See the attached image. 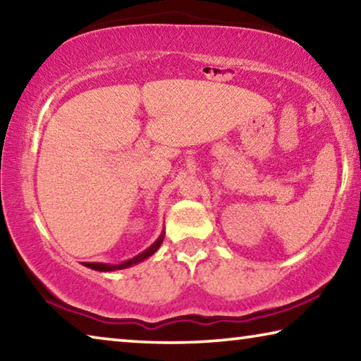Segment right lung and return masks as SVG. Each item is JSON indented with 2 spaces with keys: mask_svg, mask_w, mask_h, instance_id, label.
<instances>
[{
  "mask_svg": "<svg viewBox=\"0 0 361 361\" xmlns=\"http://www.w3.org/2000/svg\"><path fill=\"white\" fill-rule=\"evenodd\" d=\"M164 235H166V232L162 231V234L157 237V240L154 243H151V245L145 250V252L138 253L137 256H133V258L127 259V261H122L119 264H108V262H84L85 267L89 269H94V271H100V272H113V271H121V269H127L130 266H135L138 262L145 261L146 258H149V256L154 255L159 247L162 245V240H164Z\"/></svg>",
  "mask_w": 361,
  "mask_h": 361,
  "instance_id": "right-lung-1",
  "label": "right lung"
}]
</instances>
